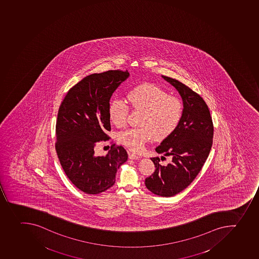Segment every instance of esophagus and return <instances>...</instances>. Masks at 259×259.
<instances>
[{
  "label": "esophagus",
  "mask_w": 259,
  "mask_h": 259,
  "mask_svg": "<svg viewBox=\"0 0 259 259\" xmlns=\"http://www.w3.org/2000/svg\"><path fill=\"white\" fill-rule=\"evenodd\" d=\"M140 157L139 156V155H137V154H131V153L128 154V159H140Z\"/></svg>",
  "instance_id": "1"
}]
</instances>
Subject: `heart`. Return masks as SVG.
I'll list each match as a JSON object with an SVG mask.
<instances>
[{"label": "heart", "mask_w": 259, "mask_h": 259, "mask_svg": "<svg viewBox=\"0 0 259 259\" xmlns=\"http://www.w3.org/2000/svg\"><path fill=\"white\" fill-rule=\"evenodd\" d=\"M131 106L142 112L140 128H128L119 135V140L134 152L142 151L154 137L158 140L168 137L175 131L182 118L184 105L180 99L168 96V92L156 84H140L127 94ZM110 118L118 127L127 122L128 107L123 100L114 99L110 105Z\"/></svg>", "instance_id": "1"}]
</instances>
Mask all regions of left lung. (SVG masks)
I'll return each mask as SVG.
<instances>
[{"label": "left lung", "mask_w": 259, "mask_h": 259, "mask_svg": "<svg viewBox=\"0 0 259 259\" xmlns=\"http://www.w3.org/2000/svg\"><path fill=\"white\" fill-rule=\"evenodd\" d=\"M162 77L179 91L184 111L177 128L155 149L172 160L164 166L159 157L151 158L156 168L145 179V186L156 195L172 197L186 189L203 168L212 147L213 125L208 107L198 94L177 79Z\"/></svg>", "instance_id": "1"}]
</instances>
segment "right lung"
I'll return each mask as SVG.
<instances>
[{
	"label": "right lung",
	"mask_w": 259,
	"mask_h": 259,
	"mask_svg": "<svg viewBox=\"0 0 259 259\" xmlns=\"http://www.w3.org/2000/svg\"><path fill=\"white\" fill-rule=\"evenodd\" d=\"M130 76L128 70H108L84 77L68 91L59 108L56 150L65 175L85 194L105 192L115 182L118 168L128 154L112 145L106 155L96 153L100 141L109 140L110 100Z\"/></svg>",
	"instance_id": "add662e5"
}]
</instances>
